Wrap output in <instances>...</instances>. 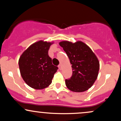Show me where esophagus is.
<instances>
[{"label": "esophagus", "instance_id": "34e87169", "mask_svg": "<svg viewBox=\"0 0 121 121\" xmlns=\"http://www.w3.org/2000/svg\"><path fill=\"white\" fill-rule=\"evenodd\" d=\"M59 68L60 69H61V64H60V65H59Z\"/></svg>", "mask_w": 121, "mask_h": 121}]
</instances>
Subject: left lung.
Segmentation results:
<instances>
[{"label":"left lung","mask_w":121,"mask_h":121,"mask_svg":"<svg viewBox=\"0 0 121 121\" xmlns=\"http://www.w3.org/2000/svg\"><path fill=\"white\" fill-rule=\"evenodd\" d=\"M68 56L73 70L72 77L65 80V85L70 91L82 92L91 88L98 75L99 62L94 53L82 41L59 43Z\"/></svg>","instance_id":"1"}]
</instances>
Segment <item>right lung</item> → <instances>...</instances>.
<instances>
[{
  "instance_id": "add662e5",
  "label": "right lung",
  "mask_w": 121,
  "mask_h": 121,
  "mask_svg": "<svg viewBox=\"0 0 121 121\" xmlns=\"http://www.w3.org/2000/svg\"><path fill=\"white\" fill-rule=\"evenodd\" d=\"M53 42L40 40L30 45L19 60L20 74L29 86L43 89L51 85L58 69L52 64L48 50Z\"/></svg>"
}]
</instances>
